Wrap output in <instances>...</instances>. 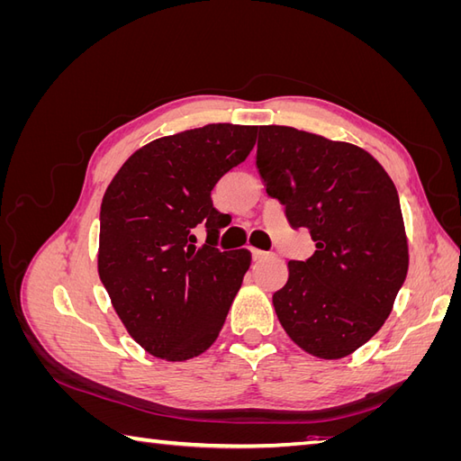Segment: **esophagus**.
I'll return each mask as SVG.
<instances>
[{
    "instance_id": "obj_1",
    "label": "esophagus",
    "mask_w": 461,
    "mask_h": 461,
    "mask_svg": "<svg viewBox=\"0 0 461 461\" xmlns=\"http://www.w3.org/2000/svg\"><path fill=\"white\" fill-rule=\"evenodd\" d=\"M252 256H254V259L256 261H259V259H265L269 256V252H263V249H258V248H252Z\"/></svg>"
}]
</instances>
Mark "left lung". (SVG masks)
<instances>
[{"instance_id": "obj_1", "label": "left lung", "mask_w": 461, "mask_h": 461, "mask_svg": "<svg viewBox=\"0 0 461 461\" xmlns=\"http://www.w3.org/2000/svg\"><path fill=\"white\" fill-rule=\"evenodd\" d=\"M256 165L290 227L315 242L310 259L288 261L276 317L303 352L350 356L384 325L408 275L393 178L366 149L281 124L259 127Z\"/></svg>"}]
</instances>
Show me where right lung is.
<instances>
[{
	"label": "right lung",
	"instance_id": "right-lung-1",
	"mask_svg": "<svg viewBox=\"0 0 461 461\" xmlns=\"http://www.w3.org/2000/svg\"><path fill=\"white\" fill-rule=\"evenodd\" d=\"M256 131L213 122L158 138L122 163L104 194L97 273L124 329L151 356L196 357L225 325L252 254L215 248L227 222L212 190L248 158ZM198 224L208 230L202 247L191 234Z\"/></svg>",
	"mask_w": 461,
	"mask_h": 461
}]
</instances>
